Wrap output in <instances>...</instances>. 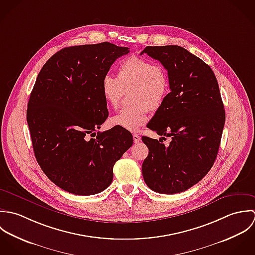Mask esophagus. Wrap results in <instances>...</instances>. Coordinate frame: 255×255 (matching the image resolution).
Masks as SVG:
<instances>
[{"mask_svg":"<svg viewBox=\"0 0 255 255\" xmlns=\"http://www.w3.org/2000/svg\"><path fill=\"white\" fill-rule=\"evenodd\" d=\"M133 140H134V143H139V142H141V137L139 136V135H137V134H134L133 135Z\"/></svg>","mask_w":255,"mask_h":255,"instance_id":"obj_1","label":"esophagus"}]
</instances>
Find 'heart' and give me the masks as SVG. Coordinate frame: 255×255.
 Segmentation results:
<instances>
[{
  "label": "heart",
  "mask_w": 255,
  "mask_h": 255,
  "mask_svg": "<svg viewBox=\"0 0 255 255\" xmlns=\"http://www.w3.org/2000/svg\"><path fill=\"white\" fill-rule=\"evenodd\" d=\"M128 92L131 105L110 117L109 124L136 132L147 122L148 111L160 108L169 94L166 69L141 57L123 60L117 68L116 78L111 75L103 77L102 93L106 103L116 108Z\"/></svg>",
  "instance_id": "b5f03b06"
}]
</instances>
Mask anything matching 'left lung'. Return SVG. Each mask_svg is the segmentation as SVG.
<instances>
[{"label": "left lung", "mask_w": 255, "mask_h": 255, "mask_svg": "<svg viewBox=\"0 0 255 255\" xmlns=\"http://www.w3.org/2000/svg\"><path fill=\"white\" fill-rule=\"evenodd\" d=\"M143 53L166 69L170 89L147 126L172 141L164 146L161 138L142 137L149 149L142 173L153 191L175 194L198 183L213 166L226 120L224 104L214 72L197 56L177 45L147 46Z\"/></svg>", "instance_id": "1"}]
</instances>
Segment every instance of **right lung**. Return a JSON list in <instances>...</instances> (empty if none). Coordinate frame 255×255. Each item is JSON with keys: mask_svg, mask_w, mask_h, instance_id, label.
Masks as SVG:
<instances>
[{"mask_svg": "<svg viewBox=\"0 0 255 255\" xmlns=\"http://www.w3.org/2000/svg\"><path fill=\"white\" fill-rule=\"evenodd\" d=\"M129 53L109 42L71 46L55 53L39 72L27 103L34 155L61 189L94 195L113 179V166L132 145L121 127L98 132L108 117L102 81Z\"/></svg>", "mask_w": 255, "mask_h": 255, "instance_id": "right-lung-1", "label": "right lung"}]
</instances>
